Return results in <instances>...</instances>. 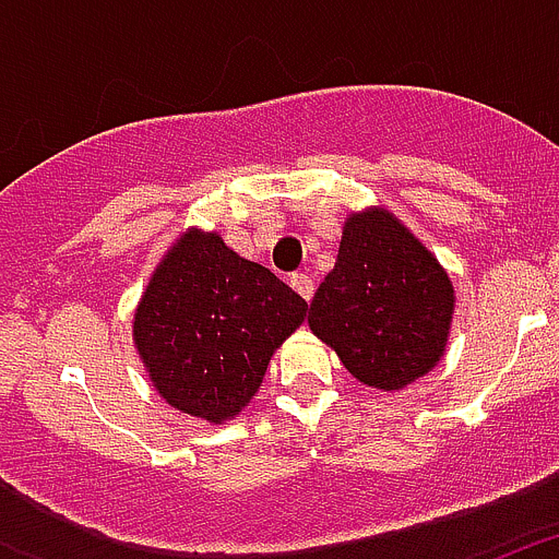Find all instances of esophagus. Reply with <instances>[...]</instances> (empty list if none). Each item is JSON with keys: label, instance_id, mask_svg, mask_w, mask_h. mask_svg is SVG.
Returning a JSON list of instances; mask_svg holds the SVG:
<instances>
[{"label": "esophagus", "instance_id": "obj_1", "mask_svg": "<svg viewBox=\"0 0 559 559\" xmlns=\"http://www.w3.org/2000/svg\"><path fill=\"white\" fill-rule=\"evenodd\" d=\"M290 288L310 302V296H313V280H310L308 274H290Z\"/></svg>", "mask_w": 559, "mask_h": 559}]
</instances>
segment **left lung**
<instances>
[{"mask_svg": "<svg viewBox=\"0 0 559 559\" xmlns=\"http://www.w3.org/2000/svg\"><path fill=\"white\" fill-rule=\"evenodd\" d=\"M453 285L437 257L389 210L344 221L335 265L310 302L308 324L353 378L394 392L445 353Z\"/></svg>", "mask_w": 559, "mask_h": 559, "instance_id": "8db88e82", "label": "left lung"}]
</instances>
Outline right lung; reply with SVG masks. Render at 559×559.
Masks as SVG:
<instances>
[{
    "label": "right lung",
    "instance_id": "add662e5",
    "mask_svg": "<svg viewBox=\"0 0 559 559\" xmlns=\"http://www.w3.org/2000/svg\"><path fill=\"white\" fill-rule=\"evenodd\" d=\"M308 302L265 265L190 229L153 271L133 313V344L173 408L224 423L257 394L274 349Z\"/></svg>",
    "mask_w": 559,
    "mask_h": 559
}]
</instances>
